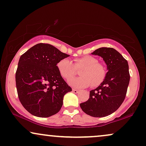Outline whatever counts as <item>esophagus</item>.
<instances>
[{"instance_id":"34e87169","label":"esophagus","mask_w":146,"mask_h":146,"mask_svg":"<svg viewBox=\"0 0 146 146\" xmlns=\"http://www.w3.org/2000/svg\"><path fill=\"white\" fill-rule=\"evenodd\" d=\"M72 92H74V93L76 94V93H78V90L74 89V88H73V89H72Z\"/></svg>"}]
</instances>
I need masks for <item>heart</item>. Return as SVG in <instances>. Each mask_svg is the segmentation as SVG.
<instances>
[{"label": "heart", "instance_id": "obj_1", "mask_svg": "<svg viewBox=\"0 0 146 146\" xmlns=\"http://www.w3.org/2000/svg\"><path fill=\"white\" fill-rule=\"evenodd\" d=\"M60 75L66 80L72 78L80 70V77L72 79L69 84L75 88H82L90 86H99L105 80L107 70L103 64L92 56H84L76 58L74 64L68 59H63L57 64Z\"/></svg>", "mask_w": 146, "mask_h": 146}]
</instances>
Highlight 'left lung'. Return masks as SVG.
I'll return each instance as SVG.
<instances>
[{
    "instance_id": "obj_1",
    "label": "left lung",
    "mask_w": 146,
    "mask_h": 146,
    "mask_svg": "<svg viewBox=\"0 0 146 146\" xmlns=\"http://www.w3.org/2000/svg\"><path fill=\"white\" fill-rule=\"evenodd\" d=\"M92 54L103 58L108 72L103 82L90 90L88 101L80 106L90 116L103 117L117 111L125 98L130 80L128 62L112 48H98Z\"/></svg>"
}]
</instances>
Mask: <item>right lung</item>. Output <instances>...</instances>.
Returning a JSON list of instances; mask_svg holds the SVG:
<instances>
[{"instance_id":"1","label":"right lung","mask_w":146,"mask_h":146,"mask_svg":"<svg viewBox=\"0 0 146 146\" xmlns=\"http://www.w3.org/2000/svg\"><path fill=\"white\" fill-rule=\"evenodd\" d=\"M70 56L48 43H38L20 57L15 74L21 103L34 116L48 117L60 111L64 96L72 91L58 71Z\"/></svg>"}]
</instances>
